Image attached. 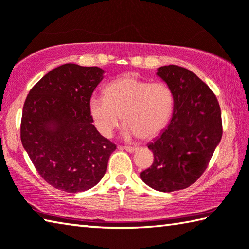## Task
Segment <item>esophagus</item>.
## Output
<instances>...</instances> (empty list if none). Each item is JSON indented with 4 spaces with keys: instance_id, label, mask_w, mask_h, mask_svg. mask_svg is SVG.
Segmentation results:
<instances>
[{
    "instance_id": "34e87169",
    "label": "esophagus",
    "mask_w": 249,
    "mask_h": 249,
    "mask_svg": "<svg viewBox=\"0 0 249 249\" xmlns=\"http://www.w3.org/2000/svg\"><path fill=\"white\" fill-rule=\"evenodd\" d=\"M122 149H124L125 151L130 152V153H132V152L136 151L138 147L137 146H129V145H125V146H122Z\"/></svg>"
}]
</instances>
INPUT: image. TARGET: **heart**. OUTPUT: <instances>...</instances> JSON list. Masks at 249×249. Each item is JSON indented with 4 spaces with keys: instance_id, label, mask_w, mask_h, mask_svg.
Listing matches in <instances>:
<instances>
[{
    "instance_id": "obj_1",
    "label": "heart",
    "mask_w": 249,
    "mask_h": 249,
    "mask_svg": "<svg viewBox=\"0 0 249 249\" xmlns=\"http://www.w3.org/2000/svg\"><path fill=\"white\" fill-rule=\"evenodd\" d=\"M174 107V95L163 82L151 83L133 74H124L109 83L105 96L89 99V113L98 132L111 137L124 116L127 138L151 139L164 129Z\"/></svg>"
}]
</instances>
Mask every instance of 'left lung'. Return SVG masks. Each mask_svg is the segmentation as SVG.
<instances>
[{"label": "left lung", "mask_w": 249, "mask_h": 249, "mask_svg": "<svg viewBox=\"0 0 249 249\" xmlns=\"http://www.w3.org/2000/svg\"><path fill=\"white\" fill-rule=\"evenodd\" d=\"M158 75L174 95L168 125L147 146L154 162L141 172V179L163 193L185 189L206 171L223 133L215 94L188 69L159 68Z\"/></svg>", "instance_id": "8db88e82"}]
</instances>
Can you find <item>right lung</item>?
<instances>
[{"label":"right lung","mask_w":249,"mask_h":249,"mask_svg":"<svg viewBox=\"0 0 249 249\" xmlns=\"http://www.w3.org/2000/svg\"><path fill=\"white\" fill-rule=\"evenodd\" d=\"M104 71L67 63L51 70L29 90L20 140L48 184L67 193L90 189L104 177L117 145L93 124L89 99Z\"/></svg>","instance_id":"1"}]
</instances>
